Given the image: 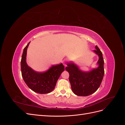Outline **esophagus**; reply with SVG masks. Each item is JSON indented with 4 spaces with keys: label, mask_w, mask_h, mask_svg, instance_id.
Returning <instances> with one entry per match:
<instances>
[{
    "label": "esophagus",
    "mask_w": 125,
    "mask_h": 125,
    "mask_svg": "<svg viewBox=\"0 0 125 125\" xmlns=\"http://www.w3.org/2000/svg\"><path fill=\"white\" fill-rule=\"evenodd\" d=\"M62 63H63V64L65 66H66V60H63V62H62Z\"/></svg>",
    "instance_id": "esophagus-1"
}]
</instances>
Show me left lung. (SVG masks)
<instances>
[{
	"label": "left lung",
	"instance_id": "obj_1",
	"mask_svg": "<svg viewBox=\"0 0 125 125\" xmlns=\"http://www.w3.org/2000/svg\"><path fill=\"white\" fill-rule=\"evenodd\" d=\"M93 52L99 56L98 67L89 71H84L73 62L67 64L66 70L69 73L71 89L75 95L86 96L94 93L100 87L104 74L103 54L96 45Z\"/></svg>",
	"mask_w": 125,
	"mask_h": 125
}]
</instances>
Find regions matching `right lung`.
<instances>
[{
  "instance_id": "obj_1",
  "label": "right lung",
  "mask_w": 125,
  "mask_h": 125,
  "mask_svg": "<svg viewBox=\"0 0 125 125\" xmlns=\"http://www.w3.org/2000/svg\"><path fill=\"white\" fill-rule=\"evenodd\" d=\"M30 42L24 48L21 61L22 76L29 88L40 94L51 92L55 88L60 74L65 70L62 63L52 66L45 72H37L30 67L26 63L27 49Z\"/></svg>"
}]
</instances>
